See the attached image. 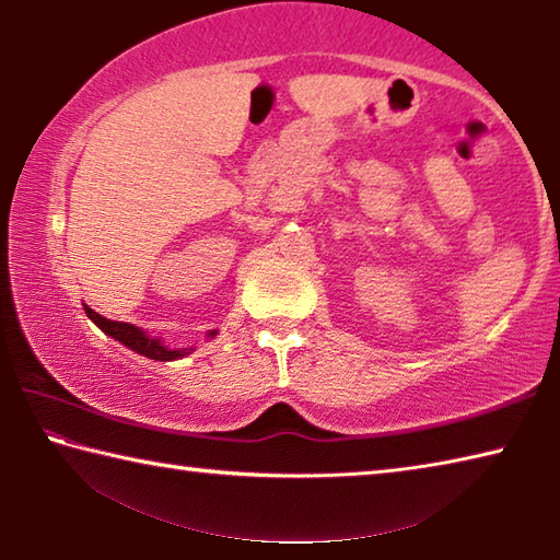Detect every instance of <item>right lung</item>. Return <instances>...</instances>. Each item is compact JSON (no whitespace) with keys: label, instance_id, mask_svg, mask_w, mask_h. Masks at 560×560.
Segmentation results:
<instances>
[{"label":"right lung","instance_id":"1","mask_svg":"<svg viewBox=\"0 0 560 560\" xmlns=\"http://www.w3.org/2000/svg\"><path fill=\"white\" fill-rule=\"evenodd\" d=\"M86 316L96 324L103 334H108L110 338L120 340L122 346H128L130 350H136V353L145 355L150 360H177V358H185L192 353V348H179V350H170L167 346H163V340L148 336L143 328L132 326V324H120V320H110V318H103L96 311L86 306ZM210 338L217 336V330H210L207 334Z\"/></svg>","mask_w":560,"mask_h":560}]
</instances>
